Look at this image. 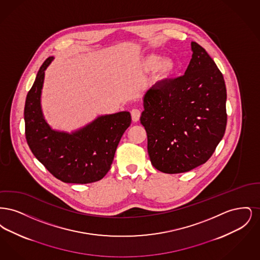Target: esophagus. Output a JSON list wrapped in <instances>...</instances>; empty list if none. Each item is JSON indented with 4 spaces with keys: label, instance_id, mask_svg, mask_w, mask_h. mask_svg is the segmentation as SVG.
<instances>
[{
    "label": "esophagus",
    "instance_id": "34e87169",
    "mask_svg": "<svg viewBox=\"0 0 260 260\" xmlns=\"http://www.w3.org/2000/svg\"><path fill=\"white\" fill-rule=\"evenodd\" d=\"M131 114H132V118H133L134 122H138L139 121V118H140V115H141V111L139 109L134 108L131 111Z\"/></svg>",
    "mask_w": 260,
    "mask_h": 260
}]
</instances>
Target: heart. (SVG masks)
I'll return each mask as SVG.
<instances>
[{
    "label": "heart",
    "instance_id": "heart-1",
    "mask_svg": "<svg viewBox=\"0 0 260 260\" xmlns=\"http://www.w3.org/2000/svg\"><path fill=\"white\" fill-rule=\"evenodd\" d=\"M147 69H155L156 79L164 80L169 78L175 70V64L170 58H162L157 54H151L145 60Z\"/></svg>",
    "mask_w": 260,
    "mask_h": 260
}]
</instances>
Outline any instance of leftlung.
I'll return each instance as SVG.
<instances>
[{
	"label": "left lung",
	"mask_w": 260,
	"mask_h": 260,
	"mask_svg": "<svg viewBox=\"0 0 260 260\" xmlns=\"http://www.w3.org/2000/svg\"><path fill=\"white\" fill-rule=\"evenodd\" d=\"M191 47L185 74L155 84L143 99L140 123L151 164L161 173H186L205 164L226 129L222 73L203 47L196 42Z\"/></svg>",
	"instance_id": "obj_1"
}]
</instances>
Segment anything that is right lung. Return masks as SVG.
Returning <instances> with one entry per match:
<instances>
[{
	"label": "right lung",
	"instance_id": "1",
	"mask_svg": "<svg viewBox=\"0 0 260 260\" xmlns=\"http://www.w3.org/2000/svg\"><path fill=\"white\" fill-rule=\"evenodd\" d=\"M47 58L28 91L24 107L25 136L34 156L54 177L65 183L87 184L102 179L111 168L117 146L131 125L129 112L99 117L71 135L53 131L41 110V90Z\"/></svg>",
	"mask_w": 260,
	"mask_h": 260
}]
</instances>
